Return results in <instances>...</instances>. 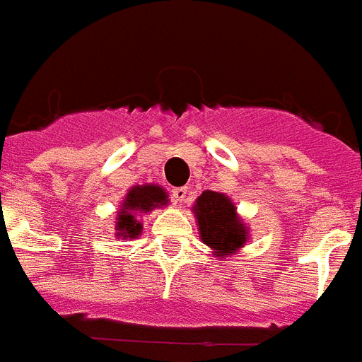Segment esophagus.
Segmentation results:
<instances>
[{"mask_svg": "<svg viewBox=\"0 0 362 362\" xmlns=\"http://www.w3.org/2000/svg\"><path fill=\"white\" fill-rule=\"evenodd\" d=\"M186 195H187V187H175L173 189V201L176 204H182V202L186 201Z\"/></svg>", "mask_w": 362, "mask_h": 362, "instance_id": "1", "label": "esophagus"}]
</instances>
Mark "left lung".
I'll list each match as a JSON object with an SVG mask.
<instances>
[{
    "instance_id": "8db88e82",
    "label": "left lung",
    "mask_w": 362,
    "mask_h": 362,
    "mask_svg": "<svg viewBox=\"0 0 362 362\" xmlns=\"http://www.w3.org/2000/svg\"><path fill=\"white\" fill-rule=\"evenodd\" d=\"M201 240L219 258L242 249L249 238L247 225L238 216L234 202L225 193L202 191L193 204Z\"/></svg>"
}]
</instances>
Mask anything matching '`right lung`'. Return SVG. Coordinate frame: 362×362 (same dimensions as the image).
Masks as SVG:
<instances>
[{
	"instance_id": "1",
	"label": "right lung",
	"mask_w": 362,
	"mask_h": 362,
	"mask_svg": "<svg viewBox=\"0 0 362 362\" xmlns=\"http://www.w3.org/2000/svg\"><path fill=\"white\" fill-rule=\"evenodd\" d=\"M163 187L158 184H145V186H134L128 193L126 199L120 204V210L117 211V236L120 238H137L143 230V225L137 217L141 214L152 211L154 208L165 206L169 199Z\"/></svg>"
}]
</instances>
